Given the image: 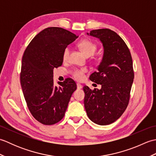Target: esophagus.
<instances>
[{
  "label": "esophagus",
  "instance_id": "1",
  "mask_svg": "<svg viewBox=\"0 0 156 156\" xmlns=\"http://www.w3.org/2000/svg\"><path fill=\"white\" fill-rule=\"evenodd\" d=\"M77 88H78V89H81V88H82V86L80 84L78 83V84H77Z\"/></svg>",
  "mask_w": 156,
  "mask_h": 156
}]
</instances>
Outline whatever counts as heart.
<instances>
[{
    "mask_svg": "<svg viewBox=\"0 0 156 156\" xmlns=\"http://www.w3.org/2000/svg\"><path fill=\"white\" fill-rule=\"evenodd\" d=\"M78 47L82 51L84 54L89 57L93 55L97 50V44L88 39H84L78 43ZM69 52H70V48L69 47L66 48L63 52V59L64 60H67L69 58ZM87 72V69L84 68L75 69L72 72V76L77 80H82L84 78V74Z\"/></svg>",
    "mask_w": 156,
    "mask_h": 156,
    "instance_id": "1",
    "label": "heart"
}]
</instances>
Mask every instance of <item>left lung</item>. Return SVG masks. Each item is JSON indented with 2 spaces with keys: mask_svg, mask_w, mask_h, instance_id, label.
<instances>
[{
  "mask_svg": "<svg viewBox=\"0 0 156 156\" xmlns=\"http://www.w3.org/2000/svg\"><path fill=\"white\" fill-rule=\"evenodd\" d=\"M87 35L100 39L104 54L97 71L89 78L101 84V88L92 90L84 87V107L92 122L107 125L117 121L129 104L134 78L133 61L127 45L117 33L100 29Z\"/></svg>",
  "mask_w": 156,
  "mask_h": 156,
  "instance_id": "left-lung-1",
  "label": "left lung"
}]
</instances>
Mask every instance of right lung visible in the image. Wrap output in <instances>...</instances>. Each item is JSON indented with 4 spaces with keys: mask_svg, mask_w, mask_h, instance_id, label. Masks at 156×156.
<instances>
[{
    "mask_svg": "<svg viewBox=\"0 0 156 156\" xmlns=\"http://www.w3.org/2000/svg\"><path fill=\"white\" fill-rule=\"evenodd\" d=\"M78 38L61 27H48L39 32L26 48L21 63L20 80L29 111L41 123L50 125L64 117L71 96L77 87L71 78L54 84V69L63 63L64 49Z\"/></svg>",
    "mask_w": 156,
    "mask_h": 156,
    "instance_id": "add662e5",
    "label": "right lung"
}]
</instances>
